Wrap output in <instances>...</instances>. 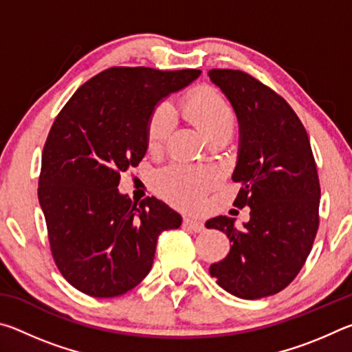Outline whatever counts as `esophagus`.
I'll list each match as a JSON object with an SVG mask.
<instances>
[{
  "label": "esophagus",
  "instance_id": "esophagus-1",
  "mask_svg": "<svg viewBox=\"0 0 352 352\" xmlns=\"http://www.w3.org/2000/svg\"><path fill=\"white\" fill-rule=\"evenodd\" d=\"M183 226L190 231H194V233H201V231L205 230L204 222H200L197 219H189V217L183 220Z\"/></svg>",
  "mask_w": 352,
  "mask_h": 352
}]
</instances>
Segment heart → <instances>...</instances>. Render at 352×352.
Instances as JSON below:
<instances>
[{
    "label": "heart",
    "instance_id": "heart-1",
    "mask_svg": "<svg viewBox=\"0 0 352 352\" xmlns=\"http://www.w3.org/2000/svg\"><path fill=\"white\" fill-rule=\"evenodd\" d=\"M183 116L204 133L208 141L223 138L228 141L236 129L233 107L222 94L208 87L190 91L182 100ZM174 129V113L170 107L162 104L148 118L146 127V144L151 152L164 146ZM214 183V174L182 164H172L160 170L155 177V188L164 199L186 210H194L204 204L205 195Z\"/></svg>",
    "mask_w": 352,
    "mask_h": 352
}]
</instances>
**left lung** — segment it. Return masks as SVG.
Here are the masks:
<instances>
[{"label":"left lung","instance_id":"8db88e82","mask_svg":"<svg viewBox=\"0 0 352 352\" xmlns=\"http://www.w3.org/2000/svg\"><path fill=\"white\" fill-rule=\"evenodd\" d=\"M233 105L239 152L233 182L234 206H250L243 228L236 219L206 222L228 236L230 253L210 267L211 276L242 300L275 295L305 265L318 230L320 182L306 129L272 88L239 69L208 71Z\"/></svg>","mask_w":352,"mask_h":352}]
</instances>
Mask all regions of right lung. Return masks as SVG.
I'll list each match as a JSON object with an SVG mask.
<instances>
[{"instance_id":"obj_1","label":"right lung","mask_w":352,"mask_h":352,"mask_svg":"<svg viewBox=\"0 0 352 352\" xmlns=\"http://www.w3.org/2000/svg\"><path fill=\"white\" fill-rule=\"evenodd\" d=\"M200 69L115 67L83 83L50 130L38 201L56 265L83 294L113 298L151 272L158 236L182 225L164 201L140 204L118 189L121 174L147 152L148 118Z\"/></svg>"}]
</instances>
